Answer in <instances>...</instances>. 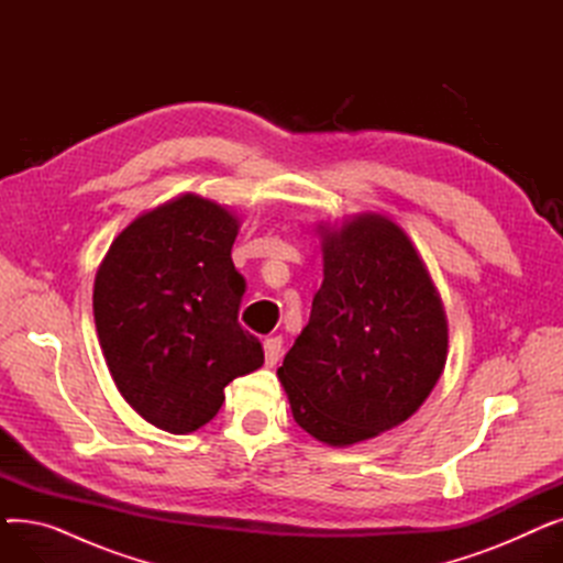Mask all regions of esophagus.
I'll return each mask as SVG.
<instances>
[{"mask_svg":"<svg viewBox=\"0 0 563 563\" xmlns=\"http://www.w3.org/2000/svg\"><path fill=\"white\" fill-rule=\"evenodd\" d=\"M283 356V338L264 340V361L266 365H276Z\"/></svg>","mask_w":563,"mask_h":563,"instance_id":"1","label":"esophagus"}]
</instances>
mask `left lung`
<instances>
[{
	"mask_svg": "<svg viewBox=\"0 0 563 563\" xmlns=\"http://www.w3.org/2000/svg\"><path fill=\"white\" fill-rule=\"evenodd\" d=\"M323 283L278 378L291 416L331 448L406 422L448 361V317L408 234L383 214L319 225Z\"/></svg>",
	"mask_w": 563,
	"mask_h": 563,
	"instance_id": "1",
	"label": "left lung"
}]
</instances>
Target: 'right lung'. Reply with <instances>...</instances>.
Returning <instances> with one entry per match:
<instances>
[{
	"label": "right lung",
	"instance_id": "obj_1",
	"mask_svg": "<svg viewBox=\"0 0 563 563\" xmlns=\"http://www.w3.org/2000/svg\"><path fill=\"white\" fill-rule=\"evenodd\" d=\"M236 232L228 207L185 194L136 217L96 274V329L115 388L168 433L210 422L228 383L264 363L236 321L246 289L230 257Z\"/></svg>",
	"mask_w": 563,
	"mask_h": 563
}]
</instances>
